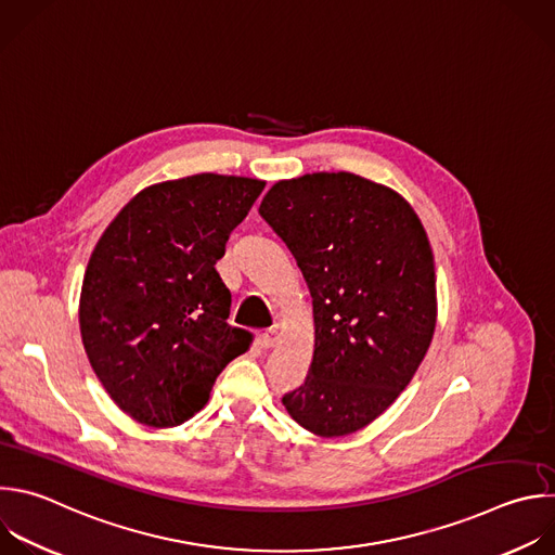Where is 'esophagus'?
<instances>
[{"label":"esophagus","instance_id":"esophagus-1","mask_svg":"<svg viewBox=\"0 0 555 555\" xmlns=\"http://www.w3.org/2000/svg\"><path fill=\"white\" fill-rule=\"evenodd\" d=\"M276 341H279V331H276L274 326L268 328L266 333H261V344H263L266 348H274Z\"/></svg>","mask_w":555,"mask_h":555}]
</instances>
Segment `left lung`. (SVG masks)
Wrapping results in <instances>:
<instances>
[{
  "mask_svg": "<svg viewBox=\"0 0 555 555\" xmlns=\"http://www.w3.org/2000/svg\"><path fill=\"white\" fill-rule=\"evenodd\" d=\"M259 214L294 255L313 305V359L283 405L320 438L354 434L399 399L434 339L427 231L401 194L350 171L279 180Z\"/></svg>",
  "mask_w": 555,
  "mask_h": 555,
  "instance_id": "left-lung-1",
  "label": "left lung"
}]
</instances>
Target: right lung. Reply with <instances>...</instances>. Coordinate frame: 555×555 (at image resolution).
Instances as JSON below:
<instances>
[{
	"mask_svg": "<svg viewBox=\"0 0 555 555\" xmlns=\"http://www.w3.org/2000/svg\"><path fill=\"white\" fill-rule=\"evenodd\" d=\"M266 180L194 173L141 190L95 244L80 292L93 373L132 421L176 427L201 412L253 335L227 322L216 263Z\"/></svg>",
	"mask_w": 555,
	"mask_h": 555,
	"instance_id": "add662e5",
	"label": "right lung"
}]
</instances>
